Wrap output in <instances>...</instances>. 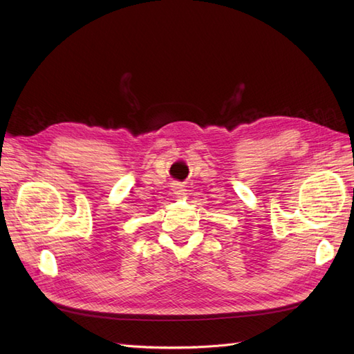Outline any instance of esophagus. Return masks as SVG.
<instances>
[{
  "mask_svg": "<svg viewBox=\"0 0 354 354\" xmlns=\"http://www.w3.org/2000/svg\"><path fill=\"white\" fill-rule=\"evenodd\" d=\"M173 190H174V194H176V195H183L185 186L181 185V183H174V185H173Z\"/></svg>",
  "mask_w": 354,
  "mask_h": 354,
  "instance_id": "34e87169",
  "label": "esophagus"
}]
</instances>
